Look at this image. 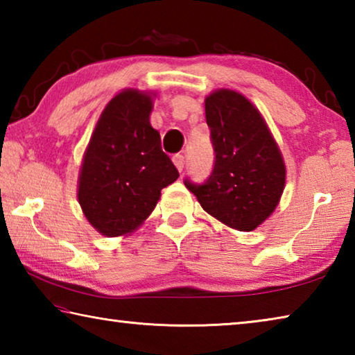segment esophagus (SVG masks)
<instances>
[{"label": "esophagus", "mask_w": 355, "mask_h": 355, "mask_svg": "<svg viewBox=\"0 0 355 355\" xmlns=\"http://www.w3.org/2000/svg\"><path fill=\"white\" fill-rule=\"evenodd\" d=\"M172 161H173V164H175L177 169L182 172L183 167H184V156L182 153H177V155H173Z\"/></svg>", "instance_id": "obj_1"}]
</instances>
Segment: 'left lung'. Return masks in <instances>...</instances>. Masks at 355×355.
<instances>
[{"label": "left lung", "instance_id": "left-lung-1", "mask_svg": "<svg viewBox=\"0 0 355 355\" xmlns=\"http://www.w3.org/2000/svg\"><path fill=\"white\" fill-rule=\"evenodd\" d=\"M214 166L205 183L184 186L208 214L227 227L250 232L279 205L286 169L260 111L239 92L219 89L205 98Z\"/></svg>", "mask_w": 355, "mask_h": 355}]
</instances>
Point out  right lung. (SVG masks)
<instances>
[{"instance_id": "add662e5", "label": "right lung", "mask_w": 355, "mask_h": 355, "mask_svg": "<svg viewBox=\"0 0 355 355\" xmlns=\"http://www.w3.org/2000/svg\"><path fill=\"white\" fill-rule=\"evenodd\" d=\"M150 94L125 89L101 112L84 153L78 202L86 219L105 236H122L146 220L161 189L178 171L150 125Z\"/></svg>"}]
</instances>
